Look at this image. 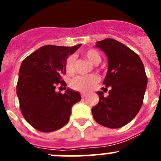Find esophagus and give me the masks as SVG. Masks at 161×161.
<instances>
[{
    "label": "esophagus",
    "mask_w": 161,
    "mask_h": 161,
    "mask_svg": "<svg viewBox=\"0 0 161 161\" xmlns=\"http://www.w3.org/2000/svg\"><path fill=\"white\" fill-rule=\"evenodd\" d=\"M86 95H87V94H86V93H81V97L82 98H85V97H86Z\"/></svg>",
    "instance_id": "obj_1"
}]
</instances>
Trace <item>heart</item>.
I'll list each match as a JSON object with an SVG mask.
<instances>
[{"mask_svg":"<svg viewBox=\"0 0 161 161\" xmlns=\"http://www.w3.org/2000/svg\"><path fill=\"white\" fill-rule=\"evenodd\" d=\"M85 56L88 60L93 64H98L102 60V57L99 52L94 49H89L84 52ZM75 61L76 58L74 55H70L65 62V69L67 73L72 74L75 72ZM100 81V77L97 75H89V76H78L70 81V86L72 89L80 92H89L92 90Z\"/></svg>","mask_w":161,"mask_h":161,"instance_id":"1","label":"heart"}]
</instances>
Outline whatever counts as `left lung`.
Here are the masks:
<instances>
[{
    "label": "left lung",
    "mask_w": 161,
    "mask_h": 161,
    "mask_svg": "<svg viewBox=\"0 0 161 161\" xmlns=\"http://www.w3.org/2000/svg\"><path fill=\"white\" fill-rule=\"evenodd\" d=\"M95 46L107 56L103 84L110 89L106 97L102 91L97 92L99 102L92 108V114L102 126L120 128L136 117L143 105L147 84L144 66L136 52L115 39L106 38Z\"/></svg>",
    "instance_id": "obj_1"
}]
</instances>
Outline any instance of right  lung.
Listing matches in <instances>:
<instances>
[{"label":"right lung","mask_w":161,"mask_h":161,"mask_svg":"<svg viewBox=\"0 0 161 161\" xmlns=\"http://www.w3.org/2000/svg\"><path fill=\"white\" fill-rule=\"evenodd\" d=\"M80 46L47 45L22 61L17 95L23 117L36 130L52 132L62 128L69 120L72 106L81 99L72 89H67L64 94L55 91L59 83L67 86L62 80L65 62Z\"/></svg>","instance_id":"1"}]
</instances>
